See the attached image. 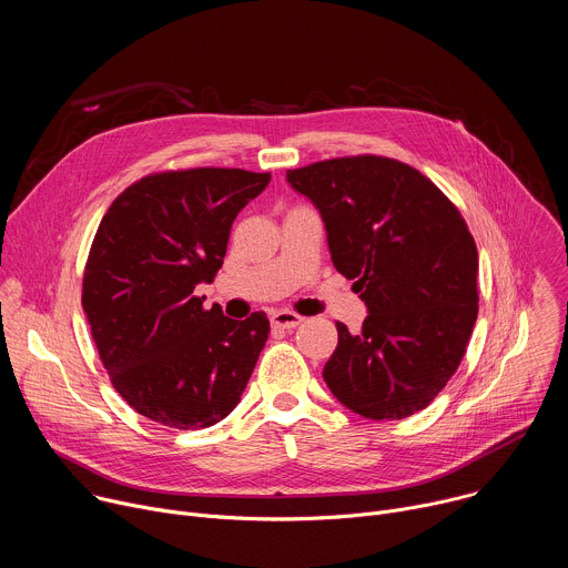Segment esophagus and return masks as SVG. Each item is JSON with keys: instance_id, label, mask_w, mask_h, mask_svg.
<instances>
[{"instance_id": "1", "label": "esophagus", "mask_w": 568, "mask_h": 568, "mask_svg": "<svg viewBox=\"0 0 568 568\" xmlns=\"http://www.w3.org/2000/svg\"><path fill=\"white\" fill-rule=\"evenodd\" d=\"M270 321H272V328L294 331L296 326H301V323H303V316L296 314V312H290V310H278V312H272Z\"/></svg>"}]
</instances>
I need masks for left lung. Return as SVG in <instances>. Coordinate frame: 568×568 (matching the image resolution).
Here are the masks:
<instances>
[{"label":"left lung","mask_w":568,"mask_h":568,"mask_svg":"<svg viewBox=\"0 0 568 568\" xmlns=\"http://www.w3.org/2000/svg\"><path fill=\"white\" fill-rule=\"evenodd\" d=\"M287 182L318 209L333 265L368 307L357 335L337 321L323 379L371 420L423 412L456 373L478 314V252L463 215L388 156L316 161Z\"/></svg>","instance_id":"left-lung-1"}]
</instances>
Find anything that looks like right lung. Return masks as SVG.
Returning a JSON list of instances; mask_svg holds the SVG:
<instances>
[{
  "mask_svg": "<svg viewBox=\"0 0 568 568\" xmlns=\"http://www.w3.org/2000/svg\"><path fill=\"white\" fill-rule=\"evenodd\" d=\"M270 173L189 169L148 175L103 215L83 276V310L114 388L166 427L226 418L270 335L265 312L245 321L195 296L222 267L235 215Z\"/></svg>",
  "mask_w": 568,
  "mask_h": 568,
  "instance_id": "1",
  "label": "right lung"
}]
</instances>
